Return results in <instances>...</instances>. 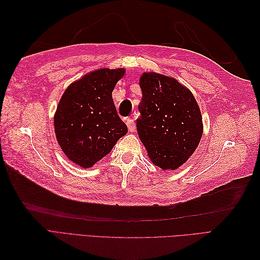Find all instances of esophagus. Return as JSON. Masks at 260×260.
<instances>
[{
    "label": "esophagus",
    "mask_w": 260,
    "mask_h": 260,
    "mask_svg": "<svg viewBox=\"0 0 260 260\" xmlns=\"http://www.w3.org/2000/svg\"><path fill=\"white\" fill-rule=\"evenodd\" d=\"M125 123H127V125H128L129 131H131V132L136 131V123L132 118H127V119H125Z\"/></svg>",
    "instance_id": "1"
}]
</instances>
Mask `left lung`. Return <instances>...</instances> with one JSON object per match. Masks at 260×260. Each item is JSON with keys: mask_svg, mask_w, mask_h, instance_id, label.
<instances>
[{"mask_svg": "<svg viewBox=\"0 0 260 260\" xmlns=\"http://www.w3.org/2000/svg\"><path fill=\"white\" fill-rule=\"evenodd\" d=\"M142 101L137 119L139 137L154 165L177 169L198 147L202 116L193 94L171 77L143 74Z\"/></svg>", "mask_w": 260, "mask_h": 260, "instance_id": "left-lung-1", "label": "left lung"}]
</instances>
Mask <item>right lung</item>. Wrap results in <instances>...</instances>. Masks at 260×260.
Wrapping results in <instances>:
<instances>
[{
    "label": "right lung",
    "mask_w": 260,
    "mask_h": 260,
    "mask_svg": "<svg viewBox=\"0 0 260 260\" xmlns=\"http://www.w3.org/2000/svg\"><path fill=\"white\" fill-rule=\"evenodd\" d=\"M124 69H99L70 84L54 117L62 152L83 168L92 167L128 132L117 114L112 92Z\"/></svg>",
    "instance_id": "obj_1"
}]
</instances>
